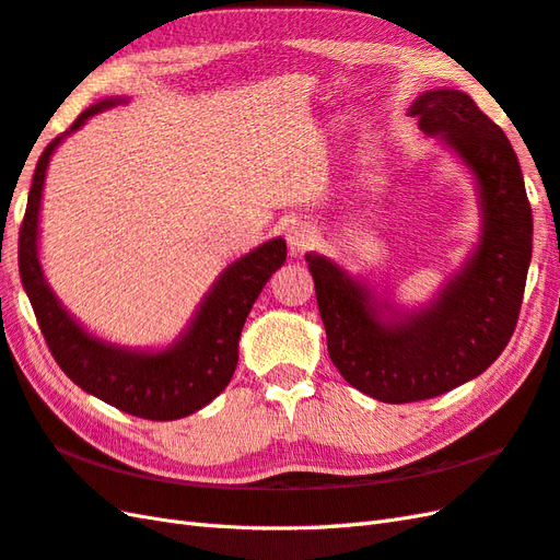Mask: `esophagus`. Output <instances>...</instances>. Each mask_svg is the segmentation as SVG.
I'll list each match as a JSON object with an SVG mask.
<instances>
[{
    "label": "esophagus",
    "mask_w": 560,
    "mask_h": 560,
    "mask_svg": "<svg viewBox=\"0 0 560 560\" xmlns=\"http://www.w3.org/2000/svg\"><path fill=\"white\" fill-rule=\"evenodd\" d=\"M288 242H290L292 254H304L318 242V230L316 225H311L306 221L294 223L288 233Z\"/></svg>",
    "instance_id": "obj_1"
}]
</instances>
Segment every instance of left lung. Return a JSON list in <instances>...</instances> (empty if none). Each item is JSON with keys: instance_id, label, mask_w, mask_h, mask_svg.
Here are the masks:
<instances>
[{"instance_id": "1", "label": "left lung", "mask_w": 560, "mask_h": 560, "mask_svg": "<svg viewBox=\"0 0 560 560\" xmlns=\"http://www.w3.org/2000/svg\"><path fill=\"white\" fill-rule=\"evenodd\" d=\"M420 130L466 161L480 187L482 240L432 306L383 320L361 282L330 258L306 254L327 351L351 387L385 404L440 397L485 373L506 349L532 258V209L506 135L466 92L432 90L413 102Z\"/></svg>"}]
</instances>
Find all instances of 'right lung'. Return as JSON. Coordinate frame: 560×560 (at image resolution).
<instances>
[{"instance_id": "1", "label": "right lung", "mask_w": 560, "mask_h": 560, "mask_svg": "<svg viewBox=\"0 0 560 560\" xmlns=\"http://www.w3.org/2000/svg\"><path fill=\"white\" fill-rule=\"evenodd\" d=\"M114 104V100H104L85 108L73 126L54 138L39 156L19 233L21 282L28 292L54 361L80 389L130 416L177 420L213 401L230 383L237 368V345L244 320L268 278L288 258V244L280 237L270 240L228 266L203 299L189 330L166 351H128L90 337L68 316L45 282L37 258V215L45 171L54 149L90 116Z\"/></svg>"}]
</instances>
